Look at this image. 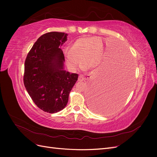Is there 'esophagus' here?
Masks as SVG:
<instances>
[{
  "mask_svg": "<svg viewBox=\"0 0 157 157\" xmlns=\"http://www.w3.org/2000/svg\"><path fill=\"white\" fill-rule=\"evenodd\" d=\"M86 78H87V77H85L84 76L82 75H80L79 77H78V80H79V81H83V80H85Z\"/></svg>",
  "mask_w": 157,
  "mask_h": 157,
  "instance_id": "1",
  "label": "esophagus"
}]
</instances>
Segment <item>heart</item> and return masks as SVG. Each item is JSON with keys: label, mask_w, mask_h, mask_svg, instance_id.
I'll return each mask as SVG.
<instances>
[{"label": "heart", "mask_w": 157, "mask_h": 157, "mask_svg": "<svg viewBox=\"0 0 157 157\" xmlns=\"http://www.w3.org/2000/svg\"><path fill=\"white\" fill-rule=\"evenodd\" d=\"M104 47L102 40L98 37H84L76 40L70 51L66 53V59L72 69H75L80 61L83 69L96 68L103 59Z\"/></svg>", "instance_id": "1"}]
</instances>
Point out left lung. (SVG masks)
I'll use <instances>...</instances> for the list:
<instances>
[{
  "label": "left lung",
  "instance_id": "left-lung-1",
  "mask_svg": "<svg viewBox=\"0 0 157 157\" xmlns=\"http://www.w3.org/2000/svg\"><path fill=\"white\" fill-rule=\"evenodd\" d=\"M133 74V61L122 49L115 61L101 69L92 84L89 97L92 111L109 114L117 110L130 93Z\"/></svg>",
  "mask_w": 157,
  "mask_h": 157
}]
</instances>
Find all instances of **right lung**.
<instances>
[{
	"label": "right lung",
	"instance_id": "1",
	"mask_svg": "<svg viewBox=\"0 0 157 157\" xmlns=\"http://www.w3.org/2000/svg\"><path fill=\"white\" fill-rule=\"evenodd\" d=\"M67 33L50 32L33 44L25 61L23 82L32 100L41 110L59 112L67 105L69 96L78 80L77 73L63 69L65 57L61 47Z\"/></svg>",
	"mask_w": 157,
	"mask_h": 157
}]
</instances>
